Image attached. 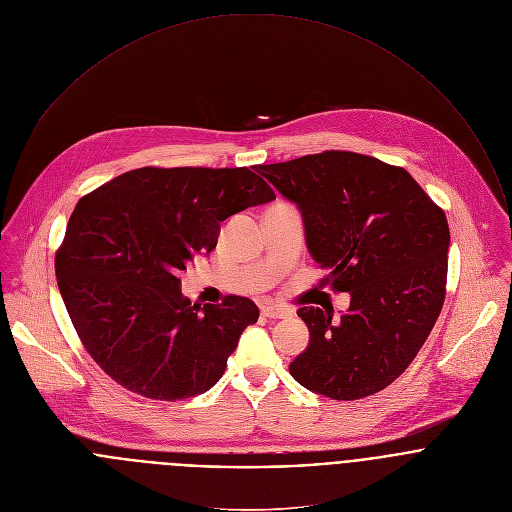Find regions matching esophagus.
Returning <instances> with one entry per match:
<instances>
[{"mask_svg": "<svg viewBox=\"0 0 512 512\" xmlns=\"http://www.w3.org/2000/svg\"><path fill=\"white\" fill-rule=\"evenodd\" d=\"M292 312L284 306H274V304H268V306H262V316L264 318H270V320H278V318H288Z\"/></svg>", "mask_w": 512, "mask_h": 512, "instance_id": "esophagus-1", "label": "esophagus"}]
</instances>
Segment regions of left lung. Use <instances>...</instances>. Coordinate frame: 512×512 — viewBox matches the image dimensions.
I'll use <instances>...</instances> for the list:
<instances>
[{"instance_id": "1", "label": "left lung", "mask_w": 512, "mask_h": 512, "mask_svg": "<svg viewBox=\"0 0 512 512\" xmlns=\"http://www.w3.org/2000/svg\"><path fill=\"white\" fill-rule=\"evenodd\" d=\"M296 202L320 284L350 292L338 320L302 306L308 348L290 364L304 388L358 400L394 382L428 338L446 296L448 222L418 182L378 158L326 150L256 168Z\"/></svg>"}]
</instances>
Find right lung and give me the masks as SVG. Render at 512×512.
I'll return each instance as SVG.
<instances>
[{
    "label": "right lung",
    "mask_w": 512,
    "mask_h": 512,
    "mask_svg": "<svg viewBox=\"0 0 512 512\" xmlns=\"http://www.w3.org/2000/svg\"><path fill=\"white\" fill-rule=\"evenodd\" d=\"M274 198L248 168L190 166L130 170L80 198L56 276L84 348L112 380L176 402L222 378L258 306L234 294L190 302L178 274L216 248L226 218Z\"/></svg>",
    "instance_id": "obj_1"
}]
</instances>
